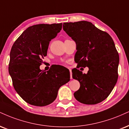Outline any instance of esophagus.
Returning a JSON list of instances; mask_svg holds the SVG:
<instances>
[{
	"instance_id": "1",
	"label": "esophagus",
	"mask_w": 129,
	"mask_h": 129,
	"mask_svg": "<svg viewBox=\"0 0 129 129\" xmlns=\"http://www.w3.org/2000/svg\"><path fill=\"white\" fill-rule=\"evenodd\" d=\"M70 78L72 79V73H71V69H70Z\"/></svg>"
}]
</instances>
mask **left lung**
Wrapping results in <instances>:
<instances>
[{
    "mask_svg": "<svg viewBox=\"0 0 129 129\" xmlns=\"http://www.w3.org/2000/svg\"><path fill=\"white\" fill-rule=\"evenodd\" d=\"M63 29L76 43L77 66L89 68L87 74L72 71L73 78L80 85L74 97L85 105L100 103L111 94L118 77L119 55L112 38L86 21L64 23Z\"/></svg>",
    "mask_w": 129,
    "mask_h": 129,
    "instance_id": "1",
    "label": "left lung"
}]
</instances>
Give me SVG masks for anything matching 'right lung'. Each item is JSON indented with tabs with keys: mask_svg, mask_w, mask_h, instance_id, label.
<instances>
[{
	"mask_svg": "<svg viewBox=\"0 0 129 129\" xmlns=\"http://www.w3.org/2000/svg\"><path fill=\"white\" fill-rule=\"evenodd\" d=\"M62 23L30 26L15 40L10 52L9 73L16 92L30 105L47 106L56 98L58 90L70 81V75L55 67L40 69L47 55L50 41L62 29Z\"/></svg>",
	"mask_w": 129,
	"mask_h": 129,
	"instance_id": "1",
	"label": "right lung"
}]
</instances>
